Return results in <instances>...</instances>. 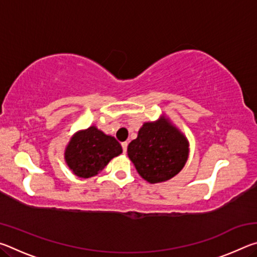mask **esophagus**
<instances>
[{
    "label": "esophagus",
    "mask_w": 257,
    "mask_h": 257,
    "mask_svg": "<svg viewBox=\"0 0 257 257\" xmlns=\"http://www.w3.org/2000/svg\"><path fill=\"white\" fill-rule=\"evenodd\" d=\"M121 146H122V150H123V153H125V152H127V147H128V143H127V142H123V143H121Z\"/></svg>",
    "instance_id": "obj_1"
}]
</instances>
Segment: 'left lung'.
I'll use <instances>...</instances> for the list:
<instances>
[{"instance_id": "1", "label": "left lung", "mask_w": 257, "mask_h": 257, "mask_svg": "<svg viewBox=\"0 0 257 257\" xmlns=\"http://www.w3.org/2000/svg\"><path fill=\"white\" fill-rule=\"evenodd\" d=\"M127 152L139 176L150 184H159L182 170L189 156V142L162 114L156 121L143 123Z\"/></svg>"}]
</instances>
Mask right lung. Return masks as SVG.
<instances>
[{
	"mask_svg": "<svg viewBox=\"0 0 257 257\" xmlns=\"http://www.w3.org/2000/svg\"><path fill=\"white\" fill-rule=\"evenodd\" d=\"M121 153L122 147L114 137L90 125L72 135L64 150V161L73 175L88 179Z\"/></svg>",
	"mask_w": 257,
	"mask_h": 257,
	"instance_id": "1",
	"label": "right lung"
}]
</instances>
